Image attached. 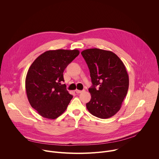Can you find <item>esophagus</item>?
Listing matches in <instances>:
<instances>
[{
	"instance_id": "1",
	"label": "esophagus",
	"mask_w": 159,
	"mask_h": 159,
	"mask_svg": "<svg viewBox=\"0 0 159 159\" xmlns=\"http://www.w3.org/2000/svg\"><path fill=\"white\" fill-rule=\"evenodd\" d=\"M84 91V90H77V89L75 90V92H76V93H77V94H80V93H83Z\"/></svg>"
}]
</instances>
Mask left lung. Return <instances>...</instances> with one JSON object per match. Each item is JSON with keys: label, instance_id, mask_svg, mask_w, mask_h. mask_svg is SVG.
<instances>
[{"label": "left lung", "instance_id": "8db88e82", "mask_svg": "<svg viewBox=\"0 0 159 159\" xmlns=\"http://www.w3.org/2000/svg\"><path fill=\"white\" fill-rule=\"evenodd\" d=\"M81 54L89 67L93 83L89 89L91 99L86 104L87 109L98 118H111L119 111L128 93L129 77L126 67L111 51L90 48Z\"/></svg>", "mask_w": 159, "mask_h": 159}]
</instances>
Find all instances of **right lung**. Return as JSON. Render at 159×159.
<instances>
[{
	"mask_svg": "<svg viewBox=\"0 0 159 159\" xmlns=\"http://www.w3.org/2000/svg\"><path fill=\"white\" fill-rule=\"evenodd\" d=\"M78 50H49L40 55L28 71L25 85L30 104L43 118L54 120L66 109L73 96L66 90L63 73Z\"/></svg>",
	"mask_w": 159,
	"mask_h": 159,
	"instance_id": "obj_1",
	"label": "right lung"
}]
</instances>
